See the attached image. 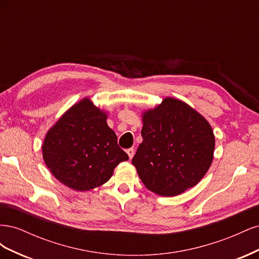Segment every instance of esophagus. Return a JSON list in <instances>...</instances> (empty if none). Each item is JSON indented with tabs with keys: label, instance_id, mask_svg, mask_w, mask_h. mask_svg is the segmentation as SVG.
<instances>
[{
	"label": "esophagus",
	"instance_id": "34e87169",
	"mask_svg": "<svg viewBox=\"0 0 259 259\" xmlns=\"http://www.w3.org/2000/svg\"><path fill=\"white\" fill-rule=\"evenodd\" d=\"M126 153L128 154V158H130V159H133V156H134V154H135L134 149H133V148L127 149V150H126Z\"/></svg>",
	"mask_w": 259,
	"mask_h": 259
}]
</instances>
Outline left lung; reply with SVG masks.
Wrapping results in <instances>:
<instances>
[{"instance_id":"8db88e82","label":"left lung","mask_w":259,"mask_h":259,"mask_svg":"<svg viewBox=\"0 0 259 259\" xmlns=\"http://www.w3.org/2000/svg\"><path fill=\"white\" fill-rule=\"evenodd\" d=\"M143 143L132 160L149 190L174 197L197 185L214 158L209 123L182 100L171 97L143 114Z\"/></svg>"}]
</instances>
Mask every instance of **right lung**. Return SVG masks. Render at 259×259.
<instances>
[{
	"instance_id": "right-lung-1",
	"label": "right lung",
	"mask_w": 259,
	"mask_h": 259,
	"mask_svg": "<svg viewBox=\"0 0 259 259\" xmlns=\"http://www.w3.org/2000/svg\"><path fill=\"white\" fill-rule=\"evenodd\" d=\"M43 159L60 183L88 191L107 183L128 155L108 126L107 113L84 98L55 123L45 136Z\"/></svg>"
}]
</instances>
